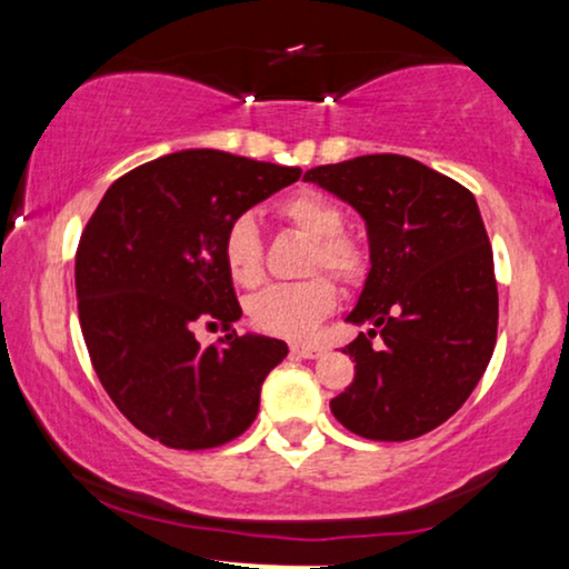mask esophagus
Returning a JSON list of instances; mask_svg holds the SVG:
<instances>
[{
    "label": "esophagus",
    "mask_w": 569,
    "mask_h": 569,
    "mask_svg": "<svg viewBox=\"0 0 569 569\" xmlns=\"http://www.w3.org/2000/svg\"><path fill=\"white\" fill-rule=\"evenodd\" d=\"M291 352L299 358H321L326 350L321 345H291Z\"/></svg>",
    "instance_id": "34e87169"
}]
</instances>
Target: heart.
Wrapping results in <instances>:
<instances>
[{
    "instance_id": "heart-1",
    "label": "heart",
    "mask_w": 569,
    "mask_h": 569,
    "mask_svg": "<svg viewBox=\"0 0 569 569\" xmlns=\"http://www.w3.org/2000/svg\"><path fill=\"white\" fill-rule=\"evenodd\" d=\"M278 217L293 232L310 240L302 272L312 278L259 291L257 297L248 299L246 312L253 329L264 335L305 339L337 305L335 283L318 272H329L339 286L352 289L367 278L369 259L367 251L350 234H345L342 208L321 192L289 194L280 200ZM221 259H224L227 276L243 289L262 283L264 243L251 217H238L227 224L224 238H221Z\"/></svg>"
}]
</instances>
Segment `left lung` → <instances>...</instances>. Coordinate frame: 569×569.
Segmentation results:
<instances>
[{"instance_id": "obj_1", "label": "left lung", "mask_w": 569, "mask_h": 569, "mask_svg": "<svg viewBox=\"0 0 569 569\" xmlns=\"http://www.w3.org/2000/svg\"><path fill=\"white\" fill-rule=\"evenodd\" d=\"M305 179L350 202L369 232L371 270L348 316L369 335L345 348L356 377L331 411L363 439H417L466 403L498 339V280L479 206L455 179L403 154L318 166Z\"/></svg>"}]
</instances>
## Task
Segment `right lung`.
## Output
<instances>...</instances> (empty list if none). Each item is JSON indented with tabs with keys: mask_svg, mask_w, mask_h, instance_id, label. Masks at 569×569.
Instances as JSON below:
<instances>
[{
	"mask_svg": "<svg viewBox=\"0 0 569 569\" xmlns=\"http://www.w3.org/2000/svg\"><path fill=\"white\" fill-rule=\"evenodd\" d=\"M299 168L184 149L107 189L77 246L80 326L103 390L149 439L211 449L257 420L264 377L286 342L240 337L243 316L221 259L232 219L299 179ZM198 325L220 326L200 346Z\"/></svg>",
	"mask_w": 569,
	"mask_h": 569,
	"instance_id": "1",
	"label": "right lung"
}]
</instances>
